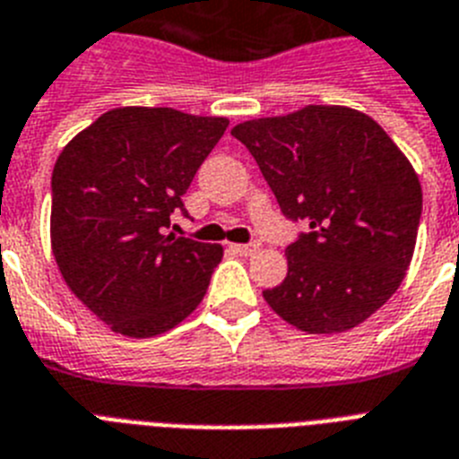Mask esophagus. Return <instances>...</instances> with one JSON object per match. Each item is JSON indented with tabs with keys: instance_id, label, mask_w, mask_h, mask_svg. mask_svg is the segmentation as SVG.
Segmentation results:
<instances>
[{
	"instance_id": "obj_1",
	"label": "esophagus",
	"mask_w": 459,
	"mask_h": 459,
	"mask_svg": "<svg viewBox=\"0 0 459 459\" xmlns=\"http://www.w3.org/2000/svg\"><path fill=\"white\" fill-rule=\"evenodd\" d=\"M230 249L242 256H249V255H255L256 249H259V245H256V242H245V245H230Z\"/></svg>"
}]
</instances>
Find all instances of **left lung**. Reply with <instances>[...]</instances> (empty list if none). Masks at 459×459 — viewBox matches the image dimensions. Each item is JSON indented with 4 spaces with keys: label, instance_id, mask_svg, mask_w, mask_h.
<instances>
[{
    "label": "left lung",
    "instance_id": "obj_1",
    "mask_svg": "<svg viewBox=\"0 0 459 459\" xmlns=\"http://www.w3.org/2000/svg\"><path fill=\"white\" fill-rule=\"evenodd\" d=\"M281 212L307 223L268 307L311 334L351 330L396 292L422 217L420 178L389 134L342 106H308L233 129Z\"/></svg>",
    "mask_w": 459,
    "mask_h": 459
}]
</instances>
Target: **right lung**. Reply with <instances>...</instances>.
Instances as JSON below:
<instances>
[{
  "mask_svg": "<svg viewBox=\"0 0 459 459\" xmlns=\"http://www.w3.org/2000/svg\"><path fill=\"white\" fill-rule=\"evenodd\" d=\"M223 117L115 108L77 134L51 174V247L80 301L126 337L178 325L203 301L221 245L165 236Z\"/></svg>",
  "mask_w": 459,
  "mask_h": 459,
  "instance_id": "right-lung-1",
  "label": "right lung"
}]
</instances>
